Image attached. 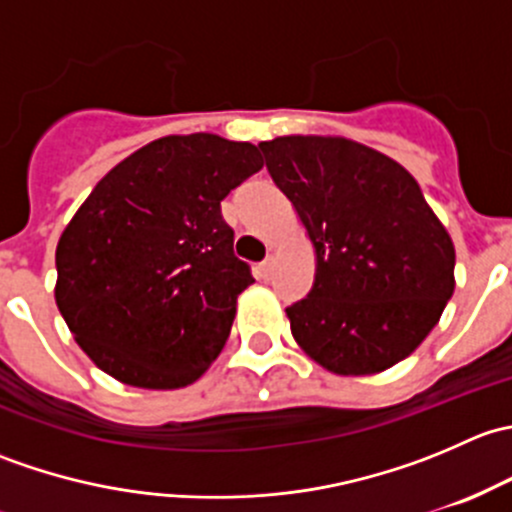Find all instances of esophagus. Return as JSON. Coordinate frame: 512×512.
<instances>
[{
  "label": "esophagus",
  "mask_w": 512,
  "mask_h": 512,
  "mask_svg": "<svg viewBox=\"0 0 512 512\" xmlns=\"http://www.w3.org/2000/svg\"><path fill=\"white\" fill-rule=\"evenodd\" d=\"M257 272H260L262 280H270L272 272H275V260H272V257H270V260H265L260 267H257Z\"/></svg>",
  "instance_id": "obj_1"
}]
</instances>
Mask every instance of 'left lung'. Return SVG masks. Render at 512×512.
I'll use <instances>...</instances> for the list:
<instances>
[{"label": "left lung", "instance_id": "obj_1", "mask_svg": "<svg viewBox=\"0 0 512 512\" xmlns=\"http://www.w3.org/2000/svg\"><path fill=\"white\" fill-rule=\"evenodd\" d=\"M260 151L317 255L312 289L287 307L292 337L334 374L399 364L456 287L453 240L414 175L339 136H280Z\"/></svg>", "mask_w": 512, "mask_h": 512}]
</instances>
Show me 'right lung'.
<instances>
[{"mask_svg": "<svg viewBox=\"0 0 512 512\" xmlns=\"http://www.w3.org/2000/svg\"><path fill=\"white\" fill-rule=\"evenodd\" d=\"M262 168L252 143L165 136L108 170L56 245V307L101 371L193 384L223 352L250 265L220 200Z\"/></svg>", "mask_w": 512, "mask_h": 512, "instance_id": "1", "label": "right lung"}]
</instances>
